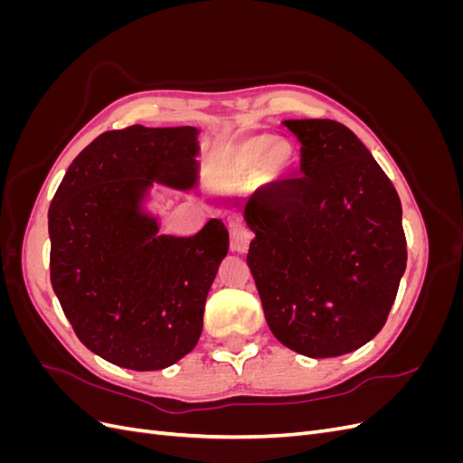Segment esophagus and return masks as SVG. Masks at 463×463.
Listing matches in <instances>:
<instances>
[{"label": "esophagus", "mask_w": 463, "mask_h": 463, "mask_svg": "<svg viewBox=\"0 0 463 463\" xmlns=\"http://www.w3.org/2000/svg\"><path fill=\"white\" fill-rule=\"evenodd\" d=\"M228 230L232 237V250L235 253H247L249 241H250V232L245 228V223L240 218H228Z\"/></svg>", "instance_id": "34e87169"}]
</instances>
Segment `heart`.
Listing matches in <instances>:
<instances>
[{"label": "heart", "mask_w": 463, "mask_h": 463, "mask_svg": "<svg viewBox=\"0 0 463 463\" xmlns=\"http://www.w3.org/2000/svg\"><path fill=\"white\" fill-rule=\"evenodd\" d=\"M298 162V150L284 137L249 135L218 152L208 164L210 179L230 187L247 179L259 167L264 184L284 179Z\"/></svg>", "instance_id": "b5f03b06"}]
</instances>
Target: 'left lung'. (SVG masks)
Returning <instances> with one entry per match:
<instances>
[{
	"label": "left lung",
	"mask_w": 463,
	"mask_h": 463,
	"mask_svg": "<svg viewBox=\"0 0 463 463\" xmlns=\"http://www.w3.org/2000/svg\"><path fill=\"white\" fill-rule=\"evenodd\" d=\"M282 123L301 143L303 177L247 201V264L276 338L307 357H338L371 342L396 299L408 262L402 203L345 125Z\"/></svg>",
	"instance_id": "8db88e82"
}]
</instances>
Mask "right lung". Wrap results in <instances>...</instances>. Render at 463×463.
I'll use <instances>...</instances> for the list:
<instances>
[{
    "label": "right lung",
    "mask_w": 463,
    "mask_h": 463,
    "mask_svg": "<svg viewBox=\"0 0 463 463\" xmlns=\"http://www.w3.org/2000/svg\"><path fill=\"white\" fill-rule=\"evenodd\" d=\"M199 129L108 131L69 165L48 210L50 278L77 338L123 369L158 371L197 345L208 289L228 255L218 218L160 233L154 184L199 185Z\"/></svg>",
    "instance_id": "obj_1"
}]
</instances>
